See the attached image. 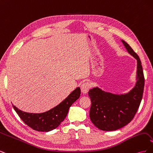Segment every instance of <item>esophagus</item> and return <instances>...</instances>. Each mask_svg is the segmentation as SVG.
Listing matches in <instances>:
<instances>
[{
  "label": "esophagus",
  "instance_id": "34e87169",
  "mask_svg": "<svg viewBox=\"0 0 153 153\" xmlns=\"http://www.w3.org/2000/svg\"><path fill=\"white\" fill-rule=\"evenodd\" d=\"M91 88V85L89 83L85 82L84 83V84H82L81 85V92L82 94H87L88 91Z\"/></svg>",
  "mask_w": 153,
  "mask_h": 153
}]
</instances>
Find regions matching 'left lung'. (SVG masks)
Masks as SVG:
<instances>
[{
  "label": "left lung",
  "instance_id": "1",
  "mask_svg": "<svg viewBox=\"0 0 153 153\" xmlns=\"http://www.w3.org/2000/svg\"><path fill=\"white\" fill-rule=\"evenodd\" d=\"M121 41L127 52L137 60L136 83L124 94L112 93L98 87L89 90V117L94 126L103 131H114L128 124L137 113L143 96L144 76L140 58L126 42Z\"/></svg>",
  "mask_w": 153,
  "mask_h": 153
}]
</instances>
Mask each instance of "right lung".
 I'll list each match as a JSON object with an SVG mask.
<instances>
[{"instance_id": "right-lung-1", "label": "right lung", "mask_w": 153, "mask_h": 153, "mask_svg": "<svg viewBox=\"0 0 153 153\" xmlns=\"http://www.w3.org/2000/svg\"><path fill=\"white\" fill-rule=\"evenodd\" d=\"M79 87L72 91L61 103L47 112L40 114L23 112L13 105L17 114L27 126L36 131L48 132L57 128L66 118L69 108L80 96Z\"/></svg>"}]
</instances>
